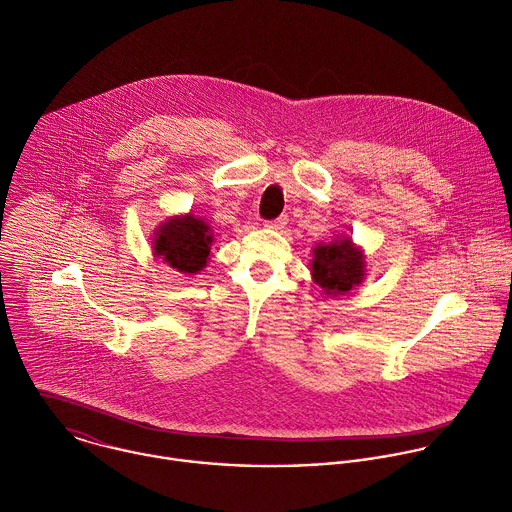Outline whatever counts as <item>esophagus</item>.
Returning a JSON list of instances; mask_svg holds the SVG:
<instances>
[{
	"instance_id": "34e87169",
	"label": "esophagus",
	"mask_w": 512,
	"mask_h": 512,
	"mask_svg": "<svg viewBox=\"0 0 512 512\" xmlns=\"http://www.w3.org/2000/svg\"><path fill=\"white\" fill-rule=\"evenodd\" d=\"M287 221H289V219H287V215H279L277 219H273V221H267L265 225H267V227H271V229H283V227L287 225Z\"/></svg>"
}]
</instances>
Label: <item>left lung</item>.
Here are the masks:
<instances>
[{"label": "left lung", "instance_id": "1", "mask_svg": "<svg viewBox=\"0 0 512 512\" xmlns=\"http://www.w3.org/2000/svg\"><path fill=\"white\" fill-rule=\"evenodd\" d=\"M313 279L327 295H345L363 281V253L353 247L351 239L317 245L313 251Z\"/></svg>", "mask_w": 512, "mask_h": 512}]
</instances>
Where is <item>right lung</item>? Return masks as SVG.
Returning a JSON list of instances; mask_svg holds the SVG:
<instances>
[{
	"label": "right lung",
	"instance_id": "1",
	"mask_svg": "<svg viewBox=\"0 0 512 512\" xmlns=\"http://www.w3.org/2000/svg\"><path fill=\"white\" fill-rule=\"evenodd\" d=\"M211 241L209 227L201 219L185 215L173 217L159 227L153 249L155 255H161L173 269L181 273H197L209 259Z\"/></svg>",
	"mask_w": 512,
	"mask_h": 512
}]
</instances>
